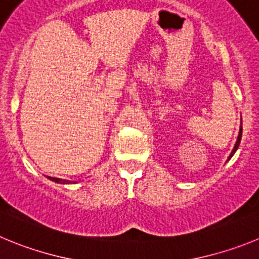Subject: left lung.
I'll use <instances>...</instances> for the list:
<instances>
[{
	"label": "left lung",
	"mask_w": 259,
	"mask_h": 259,
	"mask_svg": "<svg viewBox=\"0 0 259 259\" xmlns=\"http://www.w3.org/2000/svg\"><path fill=\"white\" fill-rule=\"evenodd\" d=\"M241 135H242V127L240 128L239 137H237V141H236V144H235V148H233V150H232V152H231V154H230V157H228V159H230V158L232 157L233 154H235V152H236V150H237V148H239V145H240V141H241Z\"/></svg>",
	"instance_id": "1"
}]
</instances>
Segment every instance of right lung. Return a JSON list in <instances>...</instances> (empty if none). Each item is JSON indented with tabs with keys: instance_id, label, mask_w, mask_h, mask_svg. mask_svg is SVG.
Listing matches in <instances>:
<instances>
[{
	"instance_id": "1",
	"label": "right lung",
	"mask_w": 259,
	"mask_h": 259,
	"mask_svg": "<svg viewBox=\"0 0 259 259\" xmlns=\"http://www.w3.org/2000/svg\"><path fill=\"white\" fill-rule=\"evenodd\" d=\"M49 178V176H48ZM50 180H53V182H56V183H70V182H66V180H62V179H58V178H49Z\"/></svg>"
}]
</instances>
